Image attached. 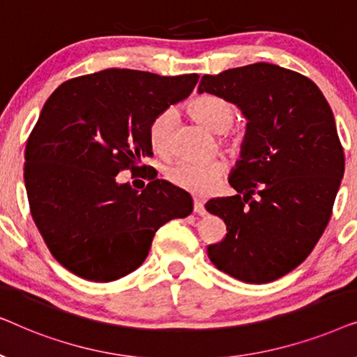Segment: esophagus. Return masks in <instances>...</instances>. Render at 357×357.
<instances>
[{
    "instance_id": "esophagus-1",
    "label": "esophagus",
    "mask_w": 357,
    "mask_h": 357,
    "mask_svg": "<svg viewBox=\"0 0 357 357\" xmlns=\"http://www.w3.org/2000/svg\"><path fill=\"white\" fill-rule=\"evenodd\" d=\"M193 211L198 214V216H204L206 214V208H204L203 202H198V199H195L193 203Z\"/></svg>"
}]
</instances>
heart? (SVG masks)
I'll use <instances>...</instances> for the list:
<instances>
[{
	"label": "heart",
	"mask_w": 357,
	"mask_h": 357,
	"mask_svg": "<svg viewBox=\"0 0 357 357\" xmlns=\"http://www.w3.org/2000/svg\"><path fill=\"white\" fill-rule=\"evenodd\" d=\"M237 105L232 100L218 94H202L190 100L188 114L195 120L206 126L214 133L229 131L234 120L237 119ZM172 110H164L154 116L148 130L149 144L155 153L164 154L169 149L170 128H172ZM243 136L241 131H231L227 143L234 149L242 146ZM224 172V165L219 160L195 164V162H177L170 165L165 172V178L175 188L193 195H206L213 190L214 185Z\"/></svg>",
	"instance_id": "b5f03b06"
}]
</instances>
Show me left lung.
<instances>
[{
  "label": "left lung",
  "mask_w": 357,
  "mask_h": 357,
  "mask_svg": "<svg viewBox=\"0 0 357 357\" xmlns=\"http://www.w3.org/2000/svg\"><path fill=\"white\" fill-rule=\"evenodd\" d=\"M198 92L226 97L248 119L229 178L238 195L204 206L227 227L209 260L238 281H275L310 255L333 213L344 174L333 112L314 81L270 63L204 75Z\"/></svg>",
  "instance_id": "8db88e82"
}]
</instances>
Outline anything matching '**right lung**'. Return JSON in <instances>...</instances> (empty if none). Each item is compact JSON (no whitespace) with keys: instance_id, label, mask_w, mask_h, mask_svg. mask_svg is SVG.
<instances>
[{"instance_id":"add662e5","label":"right lung","mask_w":357,"mask_h":357,"mask_svg":"<svg viewBox=\"0 0 357 357\" xmlns=\"http://www.w3.org/2000/svg\"><path fill=\"white\" fill-rule=\"evenodd\" d=\"M198 75L110 68L73 77L43 105L26 146L24 182L33 222L55 260L87 281L120 280L143 265L155 231L187 218L193 199L146 174L144 190L116 183L148 170L155 115L192 94Z\"/></svg>"}]
</instances>
